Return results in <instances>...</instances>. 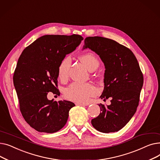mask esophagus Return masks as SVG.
I'll return each mask as SVG.
<instances>
[{"label": "esophagus", "mask_w": 160, "mask_h": 160, "mask_svg": "<svg viewBox=\"0 0 160 160\" xmlns=\"http://www.w3.org/2000/svg\"><path fill=\"white\" fill-rule=\"evenodd\" d=\"M76 105L77 106H87V104H83V103H76Z\"/></svg>", "instance_id": "esophagus-1"}]
</instances>
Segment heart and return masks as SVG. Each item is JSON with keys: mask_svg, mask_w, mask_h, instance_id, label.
<instances>
[{"mask_svg": "<svg viewBox=\"0 0 160 160\" xmlns=\"http://www.w3.org/2000/svg\"><path fill=\"white\" fill-rule=\"evenodd\" d=\"M80 59L91 71L96 69L99 65L98 59L93 53L83 54L81 56ZM71 62V58L68 56L63 58L58 65V77L63 82L68 79ZM97 92L96 87L91 83L74 82L65 89L64 95L67 99L83 103L88 101L89 98L95 95Z\"/></svg>", "mask_w": 160, "mask_h": 160, "instance_id": "obj_1", "label": "heart"}]
</instances>
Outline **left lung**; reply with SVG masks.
Masks as SVG:
<instances>
[{"label":"left lung","instance_id":"8db88e82","mask_svg":"<svg viewBox=\"0 0 160 160\" xmlns=\"http://www.w3.org/2000/svg\"><path fill=\"white\" fill-rule=\"evenodd\" d=\"M95 52L105 65L104 89L100 98H111V104H98L99 115L91 120L93 127L103 133L120 130L135 114L143 84V75L132 50L106 38L87 37L83 49Z\"/></svg>","mask_w":160,"mask_h":160}]
</instances>
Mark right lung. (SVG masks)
<instances>
[{
    "label": "right lung",
    "mask_w": 160,
    "mask_h": 160,
    "mask_svg": "<svg viewBox=\"0 0 160 160\" xmlns=\"http://www.w3.org/2000/svg\"><path fill=\"white\" fill-rule=\"evenodd\" d=\"M80 35H46L25 48L14 71L13 84L24 120L39 132L54 133L65 125L75 105L67 100H49V92L60 96L58 67L66 54L83 40Z\"/></svg>",
    "instance_id": "add662e5"
}]
</instances>
